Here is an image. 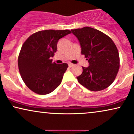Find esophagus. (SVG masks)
<instances>
[{"instance_id":"obj_1","label":"esophagus","mask_w":134,"mask_h":134,"mask_svg":"<svg viewBox=\"0 0 134 134\" xmlns=\"http://www.w3.org/2000/svg\"><path fill=\"white\" fill-rule=\"evenodd\" d=\"M68 65H69V66L70 67V68L72 67V66H74L73 64H72V63H69V64H68Z\"/></svg>"}]
</instances>
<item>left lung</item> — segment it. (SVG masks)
<instances>
[{
	"label": "left lung",
	"instance_id": "obj_1",
	"mask_svg": "<svg viewBox=\"0 0 134 134\" xmlns=\"http://www.w3.org/2000/svg\"><path fill=\"white\" fill-rule=\"evenodd\" d=\"M77 38L89 66L82 67L77 77L80 84L91 91H100L113 82L119 68V55L116 45L109 36L90 27L71 30Z\"/></svg>",
	"mask_w": 134,
	"mask_h": 134
}]
</instances>
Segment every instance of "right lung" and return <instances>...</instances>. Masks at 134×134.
<instances>
[{
  "label": "right lung",
  "instance_id": "right-lung-1",
  "mask_svg": "<svg viewBox=\"0 0 134 134\" xmlns=\"http://www.w3.org/2000/svg\"><path fill=\"white\" fill-rule=\"evenodd\" d=\"M69 30L38 31L27 38L21 48L18 64L26 86L39 95L51 93L62 82L67 63H52L58 40L70 34Z\"/></svg>",
  "mask_w": 134,
  "mask_h": 134
}]
</instances>
